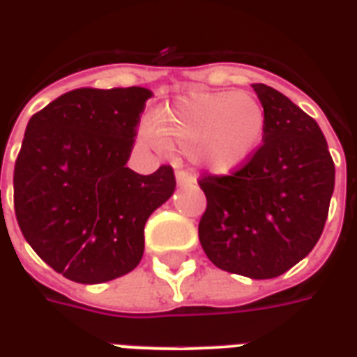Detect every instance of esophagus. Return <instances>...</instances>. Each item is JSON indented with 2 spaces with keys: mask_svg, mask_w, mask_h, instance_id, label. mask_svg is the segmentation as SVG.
<instances>
[{
  "mask_svg": "<svg viewBox=\"0 0 357 357\" xmlns=\"http://www.w3.org/2000/svg\"><path fill=\"white\" fill-rule=\"evenodd\" d=\"M176 181H178L179 187H185V185H195L196 178H195V176H190L189 172L178 170V172H176Z\"/></svg>",
  "mask_w": 357,
  "mask_h": 357,
  "instance_id": "34e87169",
  "label": "esophagus"
}]
</instances>
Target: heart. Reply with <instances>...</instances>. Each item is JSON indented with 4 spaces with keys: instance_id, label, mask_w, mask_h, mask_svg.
<instances>
[{
    "instance_id": "b5f03b06",
    "label": "heart",
    "mask_w": 357,
    "mask_h": 357,
    "mask_svg": "<svg viewBox=\"0 0 357 357\" xmlns=\"http://www.w3.org/2000/svg\"><path fill=\"white\" fill-rule=\"evenodd\" d=\"M265 129V109L248 92L195 91L159 109L157 128L146 122L140 133L159 151L174 146L206 172L229 176L257 153Z\"/></svg>"
}]
</instances>
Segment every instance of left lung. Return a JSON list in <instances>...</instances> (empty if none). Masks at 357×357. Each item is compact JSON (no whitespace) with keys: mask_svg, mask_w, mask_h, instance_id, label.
<instances>
[{"mask_svg":"<svg viewBox=\"0 0 357 357\" xmlns=\"http://www.w3.org/2000/svg\"><path fill=\"white\" fill-rule=\"evenodd\" d=\"M252 89L265 109V139L235 174L200 179L207 209L198 237L218 268L268 280L304 259L321 238L335 167L310 114L272 86Z\"/></svg>","mask_w":357,"mask_h":357,"instance_id":"8db88e82","label":"left lung"}]
</instances>
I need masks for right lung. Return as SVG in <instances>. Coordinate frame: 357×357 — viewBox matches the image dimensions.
<instances>
[{"instance_id": "right-lung-1", "label": "right lung", "mask_w": 357, "mask_h": 357, "mask_svg": "<svg viewBox=\"0 0 357 357\" xmlns=\"http://www.w3.org/2000/svg\"><path fill=\"white\" fill-rule=\"evenodd\" d=\"M153 96L142 86L77 89L31 116L14 165V211L25 241L77 283L128 274L144 254V226L174 195L170 167H126Z\"/></svg>"}]
</instances>
